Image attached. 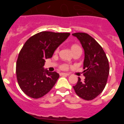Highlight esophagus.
Returning a JSON list of instances; mask_svg holds the SVG:
<instances>
[{"instance_id": "34e87169", "label": "esophagus", "mask_w": 124, "mask_h": 124, "mask_svg": "<svg viewBox=\"0 0 124 124\" xmlns=\"http://www.w3.org/2000/svg\"><path fill=\"white\" fill-rule=\"evenodd\" d=\"M60 74L61 76H70V74H68V73H61Z\"/></svg>"}]
</instances>
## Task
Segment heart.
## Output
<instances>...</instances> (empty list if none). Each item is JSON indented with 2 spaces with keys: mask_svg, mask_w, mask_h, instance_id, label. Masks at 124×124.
Wrapping results in <instances>:
<instances>
[{
  "mask_svg": "<svg viewBox=\"0 0 124 124\" xmlns=\"http://www.w3.org/2000/svg\"><path fill=\"white\" fill-rule=\"evenodd\" d=\"M71 50L72 52L73 53V54L75 53L78 52V51H82L81 47L79 45H72L71 47ZM60 68L61 70H66L68 68V65L66 64H63L62 65L60 66Z\"/></svg>",
  "mask_w": 124,
  "mask_h": 124,
  "instance_id": "1",
  "label": "heart"
}]
</instances>
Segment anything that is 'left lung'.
Segmentation results:
<instances>
[{"instance_id":"8db88e82","label":"left lung","mask_w":124,"mask_h":124,"mask_svg":"<svg viewBox=\"0 0 124 124\" xmlns=\"http://www.w3.org/2000/svg\"><path fill=\"white\" fill-rule=\"evenodd\" d=\"M73 35L79 40L84 51V81L78 78L73 86L76 94L85 100H93L104 90L109 74V64L101 46L86 33H75Z\"/></svg>"}]
</instances>
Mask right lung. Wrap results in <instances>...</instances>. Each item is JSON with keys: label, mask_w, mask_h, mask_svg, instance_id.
I'll return each mask as SVG.
<instances>
[{"label": "right lung", "mask_w": 124, "mask_h": 124, "mask_svg": "<svg viewBox=\"0 0 124 124\" xmlns=\"http://www.w3.org/2000/svg\"><path fill=\"white\" fill-rule=\"evenodd\" d=\"M70 35L41 31L25 43L18 54L16 74L18 85L25 94L38 99L46 94L54 86L60 75L43 68L45 59L51 58L56 49Z\"/></svg>", "instance_id": "right-lung-1"}]
</instances>
